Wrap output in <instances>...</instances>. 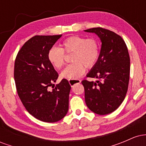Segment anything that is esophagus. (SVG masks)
I'll use <instances>...</instances> for the list:
<instances>
[{
	"label": "esophagus",
	"instance_id": "34e87169",
	"mask_svg": "<svg viewBox=\"0 0 146 146\" xmlns=\"http://www.w3.org/2000/svg\"><path fill=\"white\" fill-rule=\"evenodd\" d=\"M68 82H69L71 86H73L75 84H80L81 82V80H68Z\"/></svg>",
	"mask_w": 146,
	"mask_h": 146
}]
</instances>
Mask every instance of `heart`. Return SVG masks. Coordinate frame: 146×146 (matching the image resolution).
Segmentation results:
<instances>
[{"mask_svg": "<svg viewBox=\"0 0 146 146\" xmlns=\"http://www.w3.org/2000/svg\"><path fill=\"white\" fill-rule=\"evenodd\" d=\"M62 48L53 46L48 52V60L56 69H60L64 64V51L73 52L71 62L62 71V78L74 80L80 78L84 73L85 66L91 68L98 61L100 55V44L94 38H86L81 36H71L64 40Z\"/></svg>", "mask_w": 146, "mask_h": 146, "instance_id": "b5f03b06", "label": "heart"}]
</instances>
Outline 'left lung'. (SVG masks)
Listing matches in <instances>:
<instances>
[{
	"label": "left lung",
	"instance_id": "8db88e82",
	"mask_svg": "<svg viewBox=\"0 0 146 146\" xmlns=\"http://www.w3.org/2000/svg\"><path fill=\"white\" fill-rule=\"evenodd\" d=\"M94 33L102 42L98 61L86 75L96 82L83 80L85 102L93 113L104 115L121 105L128 90L130 57L124 40L113 31L101 27L84 30Z\"/></svg>",
	"mask_w": 146,
	"mask_h": 146
}]
</instances>
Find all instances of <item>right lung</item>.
Masks as SVG:
<instances>
[{
  "instance_id": "1",
  "label": "right lung",
  "mask_w": 146,
  "mask_h": 146,
  "mask_svg": "<svg viewBox=\"0 0 146 146\" xmlns=\"http://www.w3.org/2000/svg\"><path fill=\"white\" fill-rule=\"evenodd\" d=\"M62 35L36 36L18 51L14 65V80L18 96L27 110L38 119L57 122L68 110L71 86L63 79L52 90L58 74L48 60V52Z\"/></svg>"
}]
</instances>
